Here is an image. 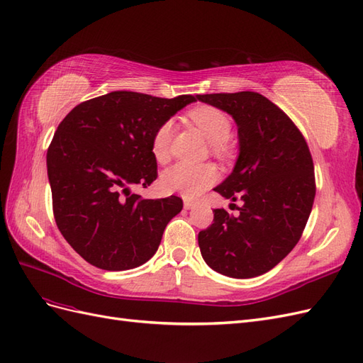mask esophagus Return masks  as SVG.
<instances>
[{
  "label": "esophagus",
  "mask_w": 363,
  "mask_h": 363,
  "mask_svg": "<svg viewBox=\"0 0 363 363\" xmlns=\"http://www.w3.org/2000/svg\"><path fill=\"white\" fill-rule=\"evenodd\" d=\"M196 206H198V202L190 201V199H185L184 201V208L185 210H193V208H196Z\"/></svg>",
  "instance_id": "obj_1"
}]
</instances>
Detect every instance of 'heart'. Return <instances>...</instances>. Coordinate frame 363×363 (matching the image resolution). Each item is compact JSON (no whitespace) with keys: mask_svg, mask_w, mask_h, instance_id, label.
<instances>
[{"mask_svg":"<svg viewBox=\"0 0 363 363\" xmlns=\"http://www.w3.org/2000/svg\"><path fill=\"white\" fill-rule=\"evenodd\" d=\"M191 121L201 129L203 137L211 144L214 153H223L226 138L231 133V120L226 113L214 106H198L190 111ZM174 130V121L167 120L153 133L152 152L160 162L169 160L170 143ZM217 179V170L211 164L178 162L162 173V187L184 198H196L208 189Z\"/></svg>","mask_w":363,"mask_h":363,"instance_id":"heart-1","label":"heart"}]
</instances>
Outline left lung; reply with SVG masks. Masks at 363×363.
<instances>
[{"label": "left lung", "mask_w": 363, "mask_h": 363, "mask_svg": "<svg viewBox=\"0 0 363 363\" xmlns=\"http://www.w3.org/2000/svg\"><path fill=\"white\" fill-rule=\"evenodd\" d=\"M196 97L237 123L239 158L214 191L243 202L237 217L213 211V223L198 235L201 254L226 277L266 274L301 239L316 193L312 155L295 123L258 92Z\"/></svg>", "instance_id": "1"}]
</instances>
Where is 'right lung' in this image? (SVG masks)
Returning <instances> with one entry per match:
<instances>
[{
  "label": "right lung",
  "instance_id": "add662e5",
  "mask_svg": "<svg viewBox=\"0 0 363 363\" xmlns=\"http://www.w3.org/2000/svg\"><path fill=\"white\" fill-rule=\"evenodd\" d=\"M196 99L112 91L80 103L60 121L47 152L55 220L89 264L126 271L158 251L182 199H143L130 187L146 189L157 179L153 133Z\"/></svg>",
  "mask_w": 363,
  "mask_h": 363
}]
</instances>
